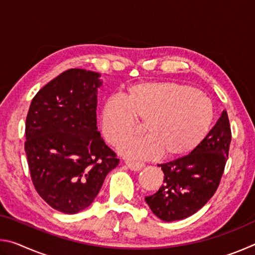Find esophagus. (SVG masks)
Segmentation results:
<instances>
[{
  "instance_id": "1",
  "label": "esophagus",
  "mask_w": 255,
  "mask_h": 255,
  "mask_svg": "<svg viewBox=\"0 0 255 255\" xmlns=\"http://www.w3.org/2000/svg\"><path fill=\"white\" fill-rule=\"evenodd\" d=\"M126 165L131 171H139V170H141L145 166V164L144 163H140V162H135V161H130V159H127Z\"/></svg>"
}]
</instances>
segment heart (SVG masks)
Returning <instances> with one entry per match:
<instances>
[{"instance_id": "1", "label": "heart", "mask_w": 255, "mask_h": 255, "mask_svg": "<svg viewBox=\"0 0 255 255\" xmlns=\"http://www.w3.org/2000/svg\"><path fill=\"white\" fill-rule=\"evenodd\" d=\"M145 136L123 141L120 153L131 158L178 157L191 152L208 133L214 119L211 101L192 86L178 82H144L115 96L102 109V130L118 144L138 130Z\"/></svg>"}]
</instances>
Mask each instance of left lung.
Listing matches in <instances>:
<instances>
[{"instance_id":"1","label":"left lung","mask_w":255,"mask_h":255,"mask_svg":"<svg viewBox=\"0 0 255 255\" xmlns=\"http://www.w3.org/2000/svg\"><path fill=\"white\" fill-rule=\"evenodd\" d=\"M232 140L226 111L204 140L174 161L158 164L164 173L158 191L145 197L150 210L164 222L184 219L204 207L217 190Z\"/></svg>"}]
</instances>
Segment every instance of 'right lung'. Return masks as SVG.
<instances>
[{
	"instance_id": "1",
	"label": "right lung",
	"mask_w": 255,
	"mask_h": 255,
	"mask_svg": "<svg viewBox=\"0 0 255 255\" xmlns=\"http://www.w3.org/2000/svg\"><path fill=\"white\" fill-rule=\"evenodd\" d=\"M100 74L71 68L40 89L25 119L24 150L34 189L51 208L77 214L119 164L97 127Z\"/></svg>"
}]
</instances>
